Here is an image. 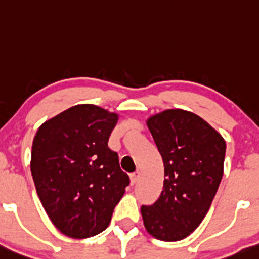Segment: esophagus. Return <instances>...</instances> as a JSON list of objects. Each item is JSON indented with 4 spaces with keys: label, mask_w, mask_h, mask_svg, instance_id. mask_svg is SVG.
I'll return each instance as SVG.
<instances>
[{
    "label": "esophagus",
    "mask_w": 259,
    "mask_h": 259,
    "mask_svg": "<svg viewBox=\"0 0 259 259\" xmlns=\"http://www.w3.org/2000/svg\"><path fill=\"white\" fill-rule=\"evenodd\" d=\"M140 180V172L139 171H136V172H134L130 175V182H132V185H135L136 182Z\"/></svg>",
    "instance_id": "esophagus-1"
}]
</instances>
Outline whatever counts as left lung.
<instances>
[{
  "label": "left lung",
  "mask_w": 259,
  "mask_h": 259,
  "mask_svg": "<svg viewBox=\"0 0 259 259\" xmlns=\"http://www.w3.org/2000/svg\"><path fill=\"white\" fill-rule=\"evenodd\" d=\"M147 126L164 163L159 199L142 205L145 228L161 241H179L206 216L223 176L226 141L193 112L172 108L153 114Z\"/></svg>",
  "instance_id": "8db88e82"
}]
</instances>
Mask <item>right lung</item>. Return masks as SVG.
Segmentation results:
<instances>
[{
    "instance_id": "add662e5",
    "label": "right lung",
    "mask_w": 259,
    "mask_h": 259,
    "mask_svg": "<svg viewBox=\"0 0 259 259\" xmlns=\"http://www.w3.org/2000/svg\"><path fill=\"white\" fill-rule=\"evenodd\" d=\"M118 118L99 106L76 105L46 120L33 138L30 166L37 194L68 238H90L107 228L129 185L118 154L108 148Z\"/></svg>"
}]
</instances>
